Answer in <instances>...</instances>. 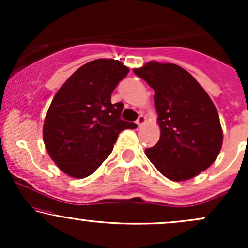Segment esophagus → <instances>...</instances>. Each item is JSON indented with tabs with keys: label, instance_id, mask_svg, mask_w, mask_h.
I'll return each instance as SVG.
<instances>
[{
	"label": "esophagus",
	"instance_id": "esophagus-1",
	"mask_svg": "<svg viewBox=\"0 0 248 248\" xmlns=\"http://www.w3.org/2000/svg\"><path fill=\"white\" fill-rule=\"evenodd\" d=\"M144 122H146V116H144V115H140V116H139V118H138V120H136V124H138L139 127H141L142 124H144Z\"/></svg>",
	"mask_w": 248,
	"mask_h": 248
}]
</instances>
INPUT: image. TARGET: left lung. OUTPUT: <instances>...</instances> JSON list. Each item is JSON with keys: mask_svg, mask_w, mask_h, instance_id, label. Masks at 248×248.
<instances>
[{"mask_svg": "<svg viewBox=\"0 0 248 248\" xmlns=\"http://www.w3.org/2000/svg\"><path fill=\"white\" fill-rule=\"evenodd\" d=\"M134 73L155 91L160 140L146 155L156 169L175 182L190 179L216 161L223 130L216 106L183 67L149 62Z\"/></svg>", "mask_w": 248, "mask_h": 248, "instance_id": "8db88e82", "label": "left lung"}]
</instances>
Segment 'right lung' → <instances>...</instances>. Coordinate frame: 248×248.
<instances>
[{
  "label": "right lung",
  "mask_w": 248,
  "mask_h": 248,
  "mask_svg": "<svg viewBox=\"0 0 248 248\" xmlns=\"http://www.w3.org/2000/svg\"><path fill=\"white\" fill-rule=\"evenodd\" d=\"M129 69L114 59H95L82 65L64 82L51 102L43 126L50 157L66 175L85 178L101 166L119 134L134 129L121 120L122 102L110 96Z\"/></svg>",
  "instance_id": "1"
}]
</instances>
